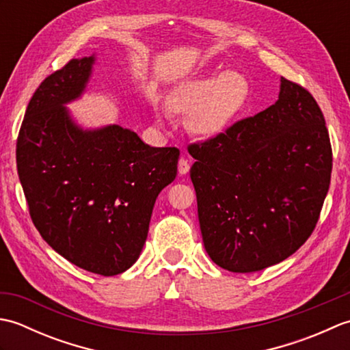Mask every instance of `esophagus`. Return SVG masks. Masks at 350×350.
<instances>
[{
	"mask_svg": "<svg viewBox=\"0 0 350 350\" xmlns=\"http://www.w3.org/2000/svg\"><path fill=\"white\" fill-rule=\"evenodd\" d=\"M188 171H189V162H188V159L180 158L179 159V174L185 176V174H188Z\"/></svg>",
	"mask_w": 350,
	"mask_h": 350,
	"instance_id": "obj_1",
	"label": "esophagus"
}]
</instances>
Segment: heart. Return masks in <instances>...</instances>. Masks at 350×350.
Returning <instances> with one entry per match:
<instances>
[{
	"label": "heart",
	"instance_id": "heart-1",
	"mask_svg": "<svg viewBox=\"0 0 350 350\" xmlns=\"http://www.w3.org/2000/svg\"><path fill=\"white\" fill-rule=\"evenodd\" d=\"M248 96V84L234 70L204 75L185 81L174 87L167 98L168 109L187 114V124L192 133L213 137L227 128Z\"/></svg>",
	"mask_w": 350,
	"mask_h": 350
}]
</instances>
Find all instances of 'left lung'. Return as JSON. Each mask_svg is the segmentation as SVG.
<instances>
[{
	"mask_svg": "<svg viewBox=\"0 0 350 350\" xmlns=\"http://www.w3.org/2000/svg\"><path fill=\"white\" fill-rule=\"evenodd\" d=\"M188 152L204 248L222 269L262 271L313 233L332 148L322 111L302 85L281 78L273 105Z\"/></svg>",
	"mask_w": 350,
	"mask_h": 350,
	"instance_id": "1",
	"label": "left lung"
}]
</instances>
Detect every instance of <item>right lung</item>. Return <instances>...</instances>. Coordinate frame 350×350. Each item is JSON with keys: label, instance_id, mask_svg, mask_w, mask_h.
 Masks as SVG:
<instances>
[{"label": "right lung", "instance_id": "add662e5", "mask_svg": "<svg viewBox=\"0 0 350 350\" xmlns=\"http://www.w3.org/2000/svg\"><path fill=\"white\" fill-rule=\"evenodd\" d=\"M94 55L73 58L34 92L16 141L29 217L52 250L113 277L137 262L179 148L150 147L118 124L83 129L64 105L83 94Z\"/></svg>", "mask_w": 350, "mask_h": 350}]
</instances>
